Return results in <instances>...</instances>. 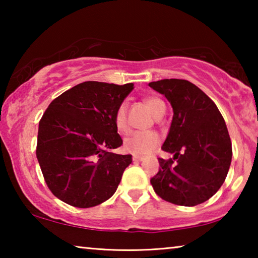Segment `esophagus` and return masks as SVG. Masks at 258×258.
Returning <instances> with one entry per match:
<instances>
[{
	"label": "esophagus",
	"mask_w": 258,
	"mask_h": 258,
	"mask_svg": "<svg viewBox=\"0 0 258 258\" xmlns=\"http://www.w3.org/2000/svg\"><path fill=\"white\" fill-rule=\"evenodd\" d=\"M143 159V157H141V156H133V161H142Z\"/></svg>",
	"instance_id": "1"
}]
</instances>
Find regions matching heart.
<instances>
[{"label": "heart", "instance_id": "b5f03b06", "mask_svg": "<svg viewBox=\"0 0 258 258\" xmlns=\"http://www.w3.org/2000/svg\"><path fill=\"white\" fill-rule=\"evenodd\" d=\"M146 103L149 107L155 118H158L165 111V104L160 99L156 97L146 98ZM115 125L119 133L125 134L128 132L127 121V103L121 102L115 112ZM159 135L154 132H137L130 135L124 141V149L135 156L148 155L156 149L159 145Z\"/></svg>", "mask_w": 258, "mask_h": 258}]
</instances>
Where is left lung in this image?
<instances>
[{
    "label": "left lung",
    "mask_w": 258,
    "mask_h": 258,
    "mask_svg": "<svg viewBox=\"0 0 258 258\" xmlns=\"http://www.w3.org/2000/svg\"><path fill=\"white\" fill-rule=\"evenodd\" d=\"M149 86L165 95L173 119L161 149L173 159L159 158L150 183L157 195L180 206H196L216 194L228 175L232 146L216 104L185 80H161Z\"/></svg>",
    "instance_id": "obj_1"
}]
</instances>
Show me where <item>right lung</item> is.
<instances>
[{"instance_id":"right-lung-1","label":"right lung","mask_w":258,"mask_h":258,"mask_svg":"<svg viewBox=\"0 0 258 258\" xmlns=\"http://www.w3.org/2000/svg\"><path fill=\"white\" fill-rule=\"evenodd\" d=\"M134 89L84 82L50 103L38 124L36 157L56 198L78 208L94 207L115 194L131 155L109 150L123 145L115 112Z\"/></svg>"}]
</instances>
